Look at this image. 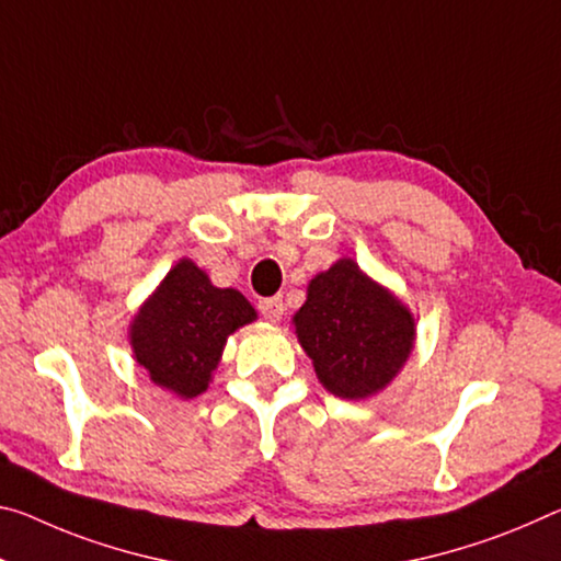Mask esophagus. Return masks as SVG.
<instances>
[{"label": "esophagus", "mask_w": 561, "mask_h": 561, "mask_svg": "<svg viewBox=\"0 0 561 561\" xmlns=\"http://www.w3.org/2000/svg\"><path fill=\"white\" fill-rule=\"evenodd\" d=\"M260 312L264 314V319H270V322H279L282 314H284L282 297H270V299H262V301H260Z\"/></svg>", "instance_id": "1"}]
</instances>
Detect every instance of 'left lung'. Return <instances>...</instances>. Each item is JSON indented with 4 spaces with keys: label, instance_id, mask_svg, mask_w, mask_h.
<instances>
[{
    "label": "left lung",
    "instance_id": "1",
    "mask_svg": "<svg viewBox=\"0 0 561 561\" xmlns=\"http://www.w3.org/2000/svg\"><path fill=\"white\" fill-rule=\"evenodd\" d=\"M291 324L327 392L354 402L392 385L416 342L409 307L350 256L314 274Z\"/></svg>",
    "mask_w": 561,
    "mask_h": 561
}]
</instances>
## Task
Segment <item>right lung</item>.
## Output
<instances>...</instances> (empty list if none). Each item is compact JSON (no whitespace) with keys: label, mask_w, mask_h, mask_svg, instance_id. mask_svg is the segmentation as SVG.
Here are the masks:
<instances>
[{"label":"right lung","mask_w":561,"mask_h":561,"mask_svg":"<svg viewBox=\"0 0 561 561\" xmlns=\"http://www.w3.org/2000/svg\"><path fill=\"white\" fill-rule=\"evenodd\" d=\"M254 319L242 291L215 287L209 274L184 256L131 319V354L157 387L194 399L207 392L229 336Z\"/></svg>","instance_id":"add662e5"}]
</instances>
